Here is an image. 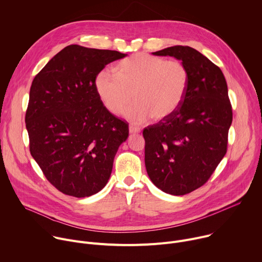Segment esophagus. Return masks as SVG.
Listing matches in <instances>:
<instances>
[{
  "label": "esophagus",
  "mask_w": 262,
  "mask_h": 262,
  "mask_svg": "<svg viewBox=\"0 0 262 262\" xmlns=\"http://www.w3.org/2000/svg\"><path fill=\"white\" fill-rule=\"evenodd\" d=\"M141 132V128L135 125H129V133L130 134H138Z\"/></svg>",
  "instance_id": "34e87169"
}]
</instances>
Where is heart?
<instances>
[{"instance_id":"obj_1","label":"heart","mask_w":262,"mask_h":262,"mask_svg":"<svg viewBox=\"0 0 262 262\" xmlns=\"http://www.w3.org/2000/svg\"><path fill=\"white\" fill-rule=\"evenodd\" d=\"M114 71L97 74V94L112 114H119L134 98L124 111V117L134 123L170 116L183 101L190 84L189 69L181 61L144 53L120 61Z\"/></svg>"}]
</instances>
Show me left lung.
Masks as SVG:
<instances>
[{
    "label": "left lung",
    "instance_id": "obj_1",
    "mask_svg": "<svg viewBox=\"0 0 262 262\" xmlns=\"http://www.w3.org/2000/svg\"><path fill=\"white\" fill-rule=\"evenodd\" d=\"M152 54L181 60L190 72L179 107L143 130L149 178L163 192L181 196L206 183L226 155L232 106L222 70L195 49L174 46Z\"/></svg>",
    "mask_w": 262,
    "mask_h": 262
}]
</instances>
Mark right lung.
<instances>
[{
	"label": "right lung",
	"instance_id": "add662e5",
	"mask_svg": "<svg viewBox=\"0 0 262 262\" xmlns=\"http://www.w3.org/2000/svg\"><path fill=\"white\" fill-rule=\"evenodd\" d=\"M117 51L64 48L36 74L26 111L30 152L61 193L85 198L106 184L128 124L105 108L96 88Z\"/></svg>",
	"mask_w": 262,
	"mask_h": 262
}]
</instances>
